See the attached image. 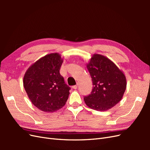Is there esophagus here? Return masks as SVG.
I'll return each mask as SVG.
<instances>
[{
    "label": "esophagus",
    "mask_w": 150,
    "mask_h": 150,
    "mask_svg": "<svg viewBox=\"0 0 150 150\" xmlns=\"http://www.w3.org/2000/svg\"><path fill=\"white\" fill-rule=\"evenodd\" d=\"M78 84H77L76 85L72 86V88H73L74 89H76L77 88H78Z\"/></svg>",
    "instance_id": "1"
}]
</instances>
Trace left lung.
Here are the masks:
<instances>
[{
    "label": "left lung",
    "instance_id": "1",
    "mask_svg": "<svg viewBox=\"0 0 150 150\" xmlns=\"http://www.w3.org/2000/svg\"><path fill=\"white\" fill-rule=\"evenodd\" d=\"M93 88L84 100L89 108L104 111L118 103L126 88V76L114 62L101 54H94L86 64Z\"/></svg>",
    "mask_w": 150,
    "mask_h": 150
}]
</instances>
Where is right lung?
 <instances>
[{
  "mask_svg": "<svg viewBox=\"0 0 150 150\" xmlns=\"http://www.w3.org/2000/svg\"><path fill=\"white\" fill-rule=\"evenodd\" d=\"M63 59L58 53L40 58L26 71L24 87L32 103L44 112H52L64 106L70 88L59 73Z\"/></svg>",
  "mask_w": 150,
  "mask_h": 150,
  "instance_id": "add662e5",
  "label": "right lung"
}]
</instances>
